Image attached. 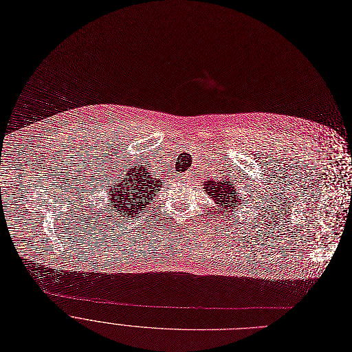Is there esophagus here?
<instances>
[{
	"label": "esophagus",
	"mask_w": 352,
	"mask_h": 352,
	"mask_svg": "<svg viewBox=\"0 0 352 352\" xmlns=\"http://www.w3.org/2000/svg\"><path fill=\"white\" fill-rule=\"evenodd\" d=\"M191 179H192V173L191 172H186V173L179 176V180H184V182H190Z\"/></svg>",
	"instance_id": "obj_1"
}]
</instances>
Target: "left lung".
Masks as SVG:
<instances>
[{
  "label": "left lung",
  "mask_w": 352,
  "mask_h": 352,
  "mask_svg": "<svg viewBox=\"0 0 352 352\" xmlns=\"http://www.w3.org/2000/svg\"><path fill=\"white\" fill-rule=\"evenodd\" d=\"M205 194L212 199L218 209L223 208V214L240 212L243 208V197H239V191L233 186L232 180H206L204 183Z\"/></svg>",
  "instance_id": "left-lung-1"
}]
</instances>
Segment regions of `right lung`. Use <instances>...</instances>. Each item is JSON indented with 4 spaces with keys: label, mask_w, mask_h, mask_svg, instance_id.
<instances>
[{
    "label": "right lung",
    "mask_w": 352,
    "mask_h": 352,
    "mask_svg": "<svg viewBox=\"0 0 352 352\" xmlns=\"http://www.w3.org/2000/svg\"><path fill=\"white\" fill-rule=\"evenodd\" d=\"M164 180L153 177L144 165L127 169L122 180L107 187V204L111 217L135 219L150 208Z\"/></svg>",
    "instance_id": "add662e5"
}]
</instances>
